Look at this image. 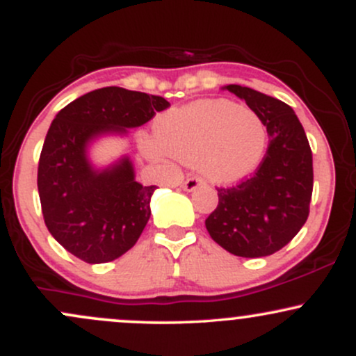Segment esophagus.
Returning a JSON list of instances; mask_svg holds the SVG:
<instances>
[{"label": "esophagus", "mask_w": 356, "mask_h": 356, "mask_svg": "<svg viewBox=\"0 0 356 356\" xmlns=\"http://www.w3.org/2000/svg\"><path fill=\"white\" fill-rule=\"evenodd\" d=\"M201 186H204V181L201 177H195V175H192V177H189L186 182H184V189H186L187 192L195 191L197 187H201Z\"/></svg>", "instance_id": "esophagus-1"}]
</instances>
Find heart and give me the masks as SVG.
Wrapping results in <instances>:
<instances>
[{
  "instance_id": "b5f03b06",
  "label": "heart",
  "mask_w": 356,
  "mask_h": 356,
  "mask_svg": "<svg viewBox=\"0 0 356 356\" xmlns=\"http://www.w3.org/2000/svg\"><path fill=\"white\" fill-rule=\"evenodd\" d=\"M152 138L142 137L149 155H167L199 164L211 181L238 182L256 170L268 144L259 113L229 100H201L157 118Z\"/></svg>"
}]
</instances>
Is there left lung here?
Here are the masks:
<instances>
[{"label":"left lung","instance_id":"obj_1","mask_svg":"<svg viewBox=\"0 0 356 356\" xmlns=\"http://www.w3.org/2000/svg\"><path fill=\"white\" fill-rule=\"evenodd\" d=\"M259 113L268 129L266 155L251 177L218 187L219 204L206 219L211 238L241 257H263L284 248L309 214L313 154L295 110L256 90L224 87Z\"/></svg>","mask_w":356,"mask_h":356}]
</instances>
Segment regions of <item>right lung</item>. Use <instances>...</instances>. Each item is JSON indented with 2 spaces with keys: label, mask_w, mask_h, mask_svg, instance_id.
I'll return each mask as SVG.
<instances>
[{
  "label": "right lung",
  "mask_w": 356,
  "mask_h": 356,
  "mask_svg": "<svg viewBox=\"0 0 356 356\" xmlns=\"http://www.w3.org/2000/svg\"><path fill=\"white\" fill-rule=\"evenodd\" d=\"M167 107L164 97L105 87L79 97L53 118L38 162L43 219L53 238L85 263H108L137 243L157 189L136 181L129 157L95 169L88 145L107 134L124 136Z\"/></svg>",
  "instance_id": "add662e5"
}]
</instances>
